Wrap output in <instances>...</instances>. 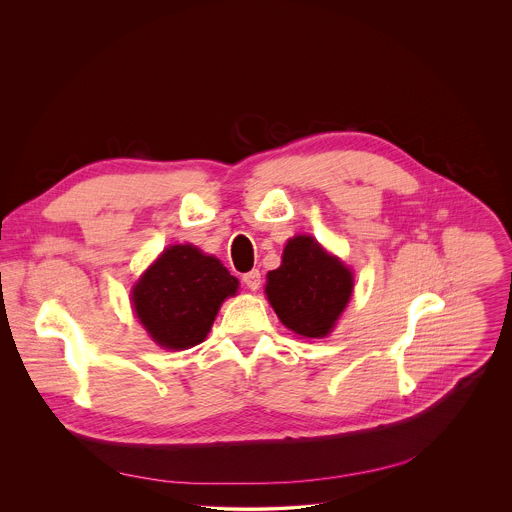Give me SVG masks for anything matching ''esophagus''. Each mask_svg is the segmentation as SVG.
I'll return each mask as SVG.
<instances>
[{
	"instance_id": "esophagus-1",
	"label": "esophagus",
	"mask_w": 512,
	"mask_h": 512,
	"mask_svg": "<svg viewBox=\"0 0 512 512\" xmlns=\"http://www.w3.org/2000/svg\"><path fill=\"white\" fill-rule=\"evenodd\" d=\"M243 283L247 285V289L257 291V289H259V285H261V273H259L257 269H253V271L245 273V275H243Z\"/></svg>"
}]
</instances>
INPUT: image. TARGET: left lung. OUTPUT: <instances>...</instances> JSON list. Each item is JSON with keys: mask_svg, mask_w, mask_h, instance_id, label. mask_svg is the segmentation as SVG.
<instances>
[{"mask_svg": "<svg viewBox=\"0 0 512 512\" xmlns=\"http://www.w3.org/2000/svg\"><path fill=\"white\" fill-rule=\"evenodd\" d=\"M352 271L314 237L289 239L265 294L281 324L304 338H324L352 296Z\"/></svg>", "mask_w": 512, "mask_h": 512, "instance_id": "obj_1", "label": "left lung"}]
</instances>
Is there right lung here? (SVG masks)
<instances>
[{
    "instance_id": "obj_1",
    "label": "right lung",
    "mask_w": 512,
    "mask_h": 512,
    "mask_svg": "<svg viewBox=\"0 0 512 512\" xmlns=\"http://www.w3.org/2000/svg\"><path fill=\"white\" fill-rule=\"evenodd\" d=\"M239 279L194 245L168 247L133 285L131 302L141 326L168 350L200 344L218 308L237 294Z\"/></svg>"
}]
</instances>
